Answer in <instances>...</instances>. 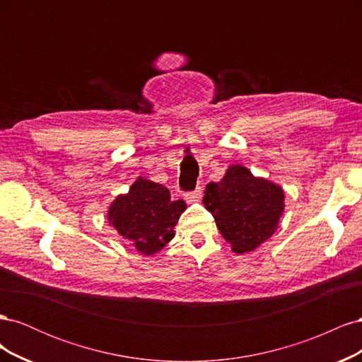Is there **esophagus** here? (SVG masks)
Masks as SVG:
<instances>
[{
    "label": "esophagus",
    "instance_id": "esophagus-1",
    "mask_svg": "<svg viewBox=\"0 0 362 362\" xmlns=\"http://www.w3.org/2000/svg\"><path fill=\"white\" fill-rule=\"evenodd\" d=\"M201 198H202V189H201V187H198L194 192H190V193H185V194H184V199L187 201L189 204L199 202Z\"/></svg>",
    "mask_w": 362,
    "mask_h": 362
}]
</instances>
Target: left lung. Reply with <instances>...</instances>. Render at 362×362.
<instances>
[{"instance_id": "obj_1", "label": "left lung", "mask_w": 362, "mask_h": 362, "mask_svg": "<svg viewBox=\"0 0 362 362\" xmlns=\"http://www.w3.org/2000/svg\"><path fill=\"white\" fill-rule=\"evenodd\" d=\"M204 205L231 250L242 255L269 240L286 208L281 185L255 177L243 164H231L218 182L206 184Z\"/></svg>"}]
</instances>
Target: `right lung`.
I'll return each mask as SVG.
<instances>
[{"label":"right lung","instance_id":"1","mask_svg":"<svg viewBox=\"0 0 362 362\" xmlns=\"http://www.w3.org/2000/svg\"><path fill=\"white\" fill-rule=\"evenodd\" d=\"M185 210L182 199L172 201L164 185L139 177L128 193L117 194L107 218L119 235L141 255H154L175 237L173 228Z\"/></svg>","mask_w":362,"mask_h":362}]
</instances>
